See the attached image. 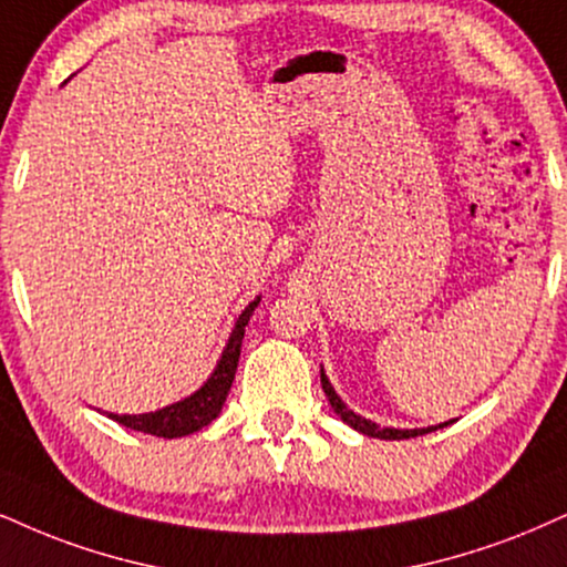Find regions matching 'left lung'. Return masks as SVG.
Wrapping results in <instances>:
<instances>
[{"mask_svg":"<svg viewBox=\"0 0 567 567\" xmlns=\"http://www.w3.org/2000/svg\"><path fill=\"white\" fill-rule=\"evenodd\" d=\"M320 383H323V391H326L328 402H331L333 412H337V415H339L341 421H344L347 425H352L354 431L365 433V436H373V439H389V442H391V439H412V436H423V433L436 431V429H444V425H446V423H439V425H431V429H381V425H375V423L365 421V417H360L358 412H352V410L347 408L344 402H341V396L337 394V391H333L331 381L326 379L323 370H320ZM450 423H452V421H450Z\"/></svg>","mask_w":567,"mask_h":567,"instance_id":"8db88e82","label":"left lung"}]
</instances>
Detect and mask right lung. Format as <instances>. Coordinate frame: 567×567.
<instances>
[{"label":"right lung","mask_w":567,"mask_h":567,"mask_svg":"<svg viewBox=\"0 0 567 567\" xmlns=\"http://www.w3.org/2000/svg\"><path fill=\"white\" fill-rule=\"evenodd\" d=\"M257 302H260V297L244 307L239 320H236L234 331H230L228 344L223 349L218 365H215L213 373H209L205 386L194 391V394L186 396V400L167 404V408L157 412H144V415H115V412H107V415L121 425H125V429L152 433V436H163V439L188 436V433L205 429L207 423H213L215 417L220 415L223 402H226L230 391V383H234L236 365H239V354H241L244 326L249 323Z\"/></svg>","instance_id":"right-lung-1"}]
</instances>
